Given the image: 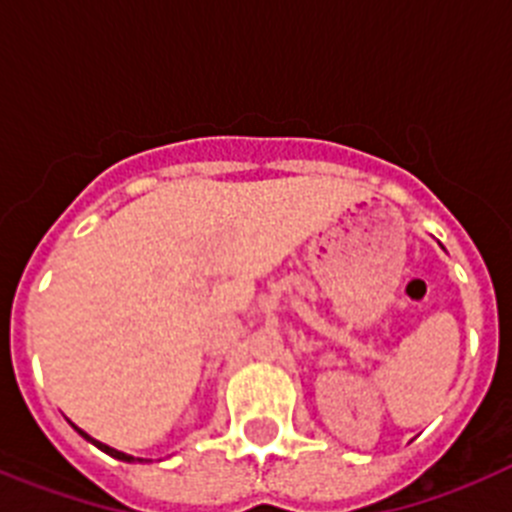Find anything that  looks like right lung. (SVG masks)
<instances>
[{
	"instance_id": "obj_1",
	"label": "right lung",
	"mask_w": 512,
	"mask_h": 512,
	"mask_svg": "<svg viewBox=\"0 0 512 512\" xmlns=\"http://www.w3.org/2000/svg\"><path fill=\"white\" fill-rule=\"evenodd\" d=\"M71 425H74V423H71ZM74 428H76V425H74ZM76 431H79V433H81V436L87 438V441H92V443H94V446H97V449H102V451H104V454H110V456H115V459H120V461H140V459H135V456H130V454H122V451L112 449V446H107V443H99V441H94V438H92V436H89V433H84V431H81V428H76Z\"/></svg>"
}]
</instances>
